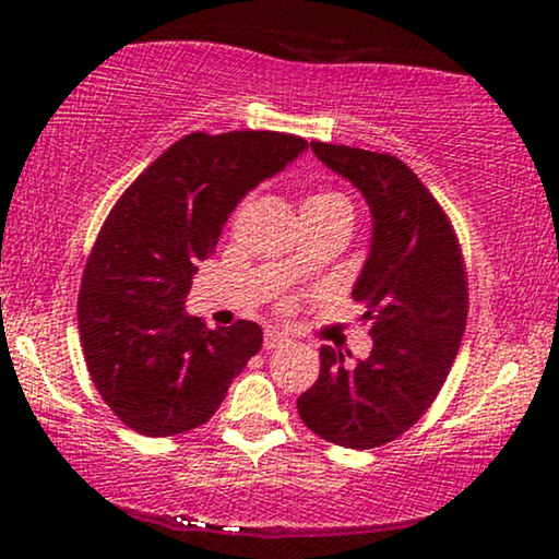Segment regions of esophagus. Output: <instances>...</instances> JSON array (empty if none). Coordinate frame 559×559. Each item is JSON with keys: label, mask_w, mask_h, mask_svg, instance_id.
<instances>
[{"label": "esophagus", "mask_w": 559, "mask_h": 559, "mask_svg": "<svg viewBox=\"0 0 559 559\" xmlns=\"http://www.w3.org/2000/svg\"><path fill=\"white\" fill-rule=\"evenodd\" d=\"M288 342H292V338H288V333H284V331H278V329L265 331V349H278V346H284Z\"/></svg>", "instance_id": "esophagus-1"}]
</instances>
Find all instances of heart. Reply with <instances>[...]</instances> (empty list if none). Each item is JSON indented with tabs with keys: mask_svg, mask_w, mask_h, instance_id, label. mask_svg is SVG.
<instances>
[{
	"mask_svg": "<svg viewBox=\"0 0 559 559\" xmlns=\"http://www.w3.org/2000/svg\"><path fill=\"white\" fill-rule=\"evenodd\" d=\"M338 204H349L342 194H336V191H316V194H310L301 202V215L307 213H323V210H331V207H338ZM301 273V265L297 258L286 260L284 262V275L286 278H292V275Z\"/></svg>",
	"mask_w": 559,
	"mask_h": 559,
	"instance_id": "heart-1",
	"label": "heart"
}]
</instances>
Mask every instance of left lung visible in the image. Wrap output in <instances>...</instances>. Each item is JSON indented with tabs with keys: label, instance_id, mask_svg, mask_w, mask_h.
Here are the masks:
<instances>
[{
	"label": "left lung",
	"instance_id": "obj_1",
	"mask_svg": "<svg viewBox=\"0 0 559 559\" xmlns=\"http://www.w3.org/2000/svg\"><path fill=\"white\" fill-rule=\"evenodd\" d=\"M325 168L360 191L370 243L352 297L365 305L373 349L346 365L320 349V376L297 400L320 439L346 449L394 441L431 407L460 349L467 318L463 254L444 210L402 159L312 141Z\"/></svg>",
	"mask_w": 559,
	"mask_h": 559
}]
</instances>
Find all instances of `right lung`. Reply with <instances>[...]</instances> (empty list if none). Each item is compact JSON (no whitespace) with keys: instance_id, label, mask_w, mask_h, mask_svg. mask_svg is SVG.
<instances>
[{"instance_id":"right-lung-1","label":"right lung","mask_w":559,"mask_h":559,"mask_svg":"<svg viewBox=\"0 0 559 559\" xmlns=\"http://www.w3.org/2000/svg\"><path fill=\"white\" fill-rule=\"evenodd\" d=\"M301 152L305 139L275 131L189 133L115 204L83 271L79 329L94 386L128 428L202 426L260 352L258 323L207 329L183 305L228 215Z\"/></svg>"}]
</instances>
